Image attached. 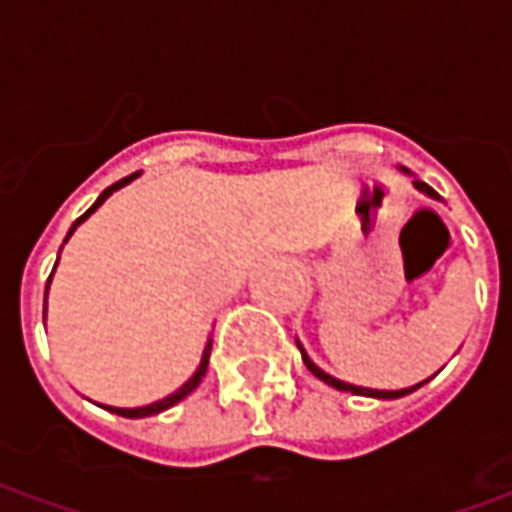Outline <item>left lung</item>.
Here are the masks:
<instances>
[{"mask_svg": "<svg viewBox=\"0 0 512 512\" xmlns=\"http://www.w3.org/2000/svg\"><path fill=\"white\" fill-rule=\"evenodd\" d=\"M414 186H417L419 191H425L428 197H436L439 200V194L436 191L430 189L428 183H422V180H414ZM301 348V345H299ZM301 359H304V365H307V370H310L312 376L315 378H321V381H326L329 386H334V389H340V392H354V395H365V397H384V400H392V397H403L408 395V392H414V389H419V386L425 384H417V386H408V389H395V392H386V389H367V386H354V384H345V381H337V378H332L329 373H323L321 367L318 365H312L310 362V356L304 354V348H301Z\"/></svg>", "mask_w": 512, "mask_h": 512, "instance_id": "left-lung-1", "label": "left lung"}]
</instances>
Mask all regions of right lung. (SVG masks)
<instances>
[{"mask_svg":"<svg viewBox=\"0 0 512 512\" xmlns=\"http://www.w3.org/2000/svg\"><path fill=\"white\" fill-rule=\"evenodd\" d=\"M134 178H136V172H134V175H128V178L112 183L109 189H104V194H101V197H98V200L93 202V208H90V211H84L82 216H79V219L73 222V227H71V230H68V235H65V241L71 238L73 230H76V227H79V224H82L84 219H87V216H90V213H93L95 208H98V205H101V202H104L106 197H109V194H112V191L123 189V186H126V183H131V180H134ZM49 282H51V277H49ZM46 290H49V288H46ZM208 356H211V340H208V345H205V354H202V362H200V367H197V373H194V376H191L189 381H186V384L180 386L175 395H169V397H164V400H158V403H150V406H142V408H112V406H106V408H109V411H115V414H120V417H128V419L153 417V414H158V411H167L169 406H175V403H180L183 397L191 395V392H194V389L200 386L202 376H205V370H208Z\"/></svg>","mask_w":512,"mask_h":512,"instance_id":"obj_1","label":"right lung"}]
</instances>
